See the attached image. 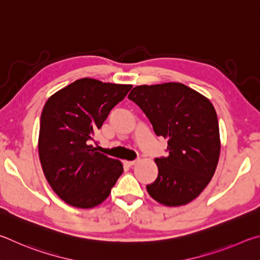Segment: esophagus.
I'll return each mask as SVG.
<instances>
[{
    "label": "esophagus",
    "mask_w": 260,
    "mask_h": 260,
    "mask_svg": "<svg viewBox=\"0 0 260 260\" xmlns=\"http://www.w3.org/2000/svg\"><path fill=\"white\" fill-rule=\"evenodd\" d=\"M138 160H134V161H125V165H127L129 167H133L135 165H137Z\"/></svg>",
    "instance_id": "esophagus-1"
}]
</instances>
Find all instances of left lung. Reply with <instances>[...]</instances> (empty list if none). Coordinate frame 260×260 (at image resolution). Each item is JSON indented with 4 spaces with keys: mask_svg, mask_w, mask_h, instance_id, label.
<instances>
[{
    "mask_svg": "<svg viewBox=\"0 0 260 260\" xmlns=\"http://www.w3.org/2000/svg\"><path fill=\"white\" fill-rule=\"evenodd\" d=\"M142 108L154 133L168 139L167 157H157L158 175L146 186L168 207L187 204L210 183L219 160L217 113L210 100L187 85L169 82L136 86L127 95Z\"/></svg>",
    "mask_w": 260,
    "mask_h": 260,
    "instance_id": "8db88e82",
    "label": "left lung"
}]
</instances>
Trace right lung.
Instances as JSON below:
<instances>
[{
    "label": "right lung",
    "mask_w": 260,
    "mask_h": 260,
    "mask_svg": "<svg viewBox=\"0 0 260 260\" xmlns=\"http://www.w3.org/2000/svg\"><path fill=\"white\" fill-rule=\"evenodd\" d=\"M131 88L85 77L45 103L39 135L41 166L51 188L71 206H98L122 175V163L97 152L90 143Z\"/></svg>",
    "instance_id": "add662e5"
}]
</instances>
